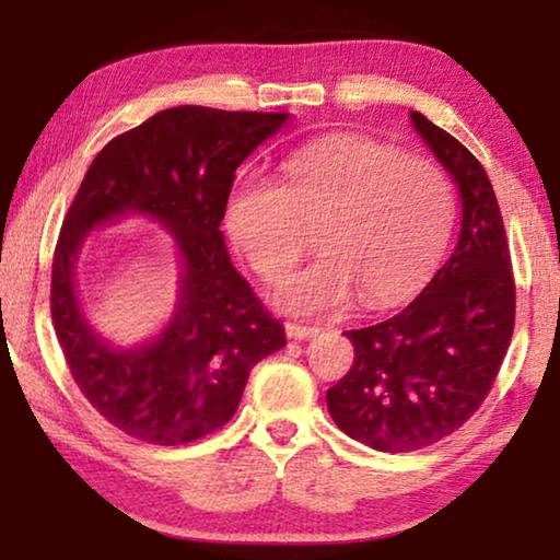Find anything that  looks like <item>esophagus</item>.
<instances>
[{
    "mask_svg": "<svg viewBox=\"0 0 560 560\" xmlns=\"http://www.w3.org/2000/svg\"><path fill=\"white\" fill-rule=\"evenodd\" d=\"M320 331L318 326H305V324H293V320H288L285 324V334L288 339H313Z\"/></svg>",
    "mask_w": 560,
    "mask_h": 560,
    "instance_id": "1",
    "label": "esophagus"
}]
</instances>
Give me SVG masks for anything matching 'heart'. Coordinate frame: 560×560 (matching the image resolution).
<instances>
[{"label":"heart","instance_id":"b5f03b06","mask_svg":"<svg viewBox=\"0 0 560 560\" xmlns=\"http://www.w3.org/2000/svg\"><path fill=\"white\" fill-rule=\"evenodd\" d=\"M226 229L267 282L290 272L318 232L316 262L282 285V308L318 316L359 298L387 305L441 259L451 190L431 160L364 137H336L298 152L285 183L242 175L226 201Z\"/></svg>","mask_w":560,"mask_h":560}]
</instances>
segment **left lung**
Returning <instances> with one entry per match:
<instances>
[{
  "label": "left lung",
  "instance_id": "1",
  "mask_svg": "<svg viewBox=\"0 0 560 560\" xmlns=\"http://www.w3.org/2000/svg\"><path fill=\"white\" fill-rule=\"evenodd\" d=\"M410 119L458 186V244L408 308L347 331L354 364L326 393L334 423L385 454L458 431L492 389L515 328L510 244L487 171L446 129L420 112Z\"/></svg>",
  "mask_w": 560,
  "mask_h": 560
}]
</instances>
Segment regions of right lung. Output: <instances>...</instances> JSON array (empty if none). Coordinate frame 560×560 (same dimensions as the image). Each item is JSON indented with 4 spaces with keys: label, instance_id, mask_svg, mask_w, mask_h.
Listing matches in <instances>:
<instances>
[{
    "label": "right lung",
    "instance_id": "1",
    "mask_svg": "<svg viewBox=\"0 0 560 560\" xmlns=\"http://www.w3.org/2000/svg\"><path fill=\"white\" fill-rule=\"evenodd\" d=\"M278 112L173 106L114 137L94 158L60 226L50 313L71 377L114 428L180 446L226 425L252 366L285 331L226 255L221 219L236 167L285 125ZM127 210L163 220L184 257L182 301L155 342L112 350L74 301L72 265L90 229Z\"/></svg>",
    "mask_w": 560,
    "mask_h": 560
}]
</instances>
